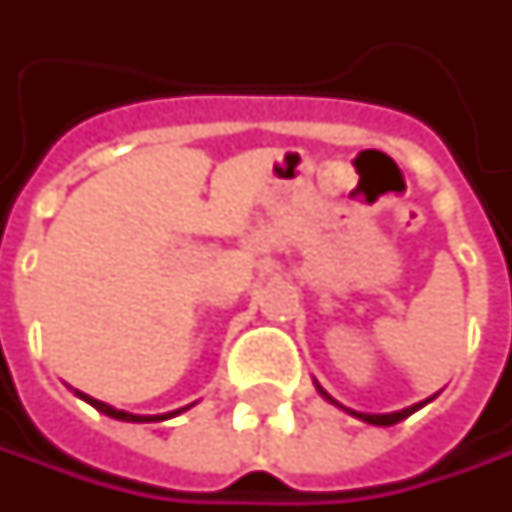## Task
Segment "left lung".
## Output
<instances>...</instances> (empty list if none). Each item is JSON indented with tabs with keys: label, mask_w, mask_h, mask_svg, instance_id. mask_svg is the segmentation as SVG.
Instances as JSON below:
<instances>
[{
	"label": "left lung",
	"mask_w": 512,
	"mask_h": 512,
	"mask_svg": "<svg viewBox=\"0 0 512 512\" xmlns=\"http://www.w3.org/2000/svg\"><path fill=\"white\" fill-rule=\"evenodd\" d=\"M316 390H319V393H322V396H325V399L330 404L342 407L344 413H350V416H356V419H362V422H367V424H379V427H390V424L402 422V419H407V416H413L416 410H422L424 404H430V402H433V399H436V396H439V393H436V396H430V399H424V402L410 404V407H404V410H393V413H359V410H350V407H344V404L336 402V399H333V396H330V393H327L325 387H322V384H319V382H316Z\"/></svg>",
	"instance_id": "obj_1"
}]
</instances>
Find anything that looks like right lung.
Here are the masks:
<instances>
[{"label": "right lung", "instance_id": "add662e5", "mask_svg": "<svg viewBox=\"0 0 512 512\" xmlns=\"http://www.w3.org/2000/svg\"><path fill=\"white\" fill-rule=\"evenodd\" d=\"M82 402H88L90 407H96L99 413H105L110 419H119V422H136V424H148V422H165V419H173V416H179V413H185L190 410L193 404H187V407H179V410H173V413H162V416H136V413H128V410H116V407H110V404L99 402V399H93L88 393H82V390H73Z\"/></svg>", "mask_w": 512, "mask_h": 512}]
</instances>
